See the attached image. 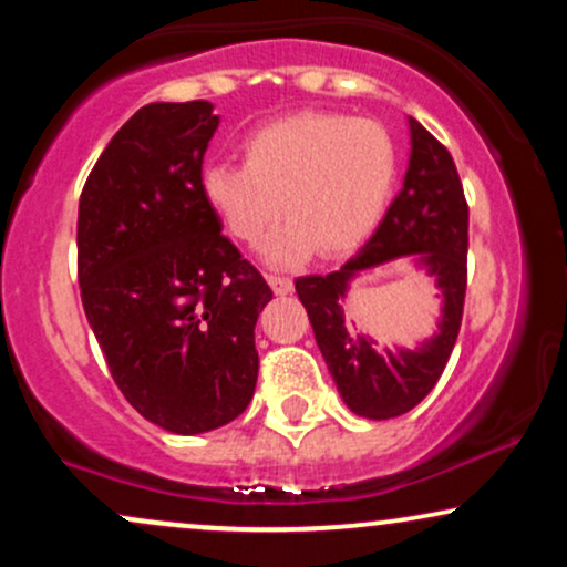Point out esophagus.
Instances as JSON below:
<instances>
[{
    "mask_svg": "<svg viewBox=\"0 0 567 567\" xmlns=\"http://www.w3.org/2000/svg\"><path fill=\"white\" fill-rule=\"evenodd\" d=\"M266 279H269V288L275 290V296H288V292H292V279L279 275H269Z\"/></svg>",
    "mask_w": 567,
    "mask_h": 567,
    "instance_id": "obj_1",
    "label": "esophagus"
}]
</instances>
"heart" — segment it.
I'll use <instances>...</instances> for the list:
<instances>
[{
	"label": "heart",
	"mask_w": 567,
	"mask_h": 567,
	"mask_svg": "<svg viewBox=\"0 0 567 567\" xmlns=\"http://www.w3.org/2000/svg\"><path fill=\"white\" fill-rule=\"evenodd\" d=\"M245 165L213 162L199 197L237 243L266 245V261L292 266L320 250L347 256L373 234L396 184V146L373 120L298 112L266 122L243 141Z\"/></svg>",
	"instance_id": "heart-1"
}]
</instances>
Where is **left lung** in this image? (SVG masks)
<instances>
[{"label":"left lung","mask_w":567,"mask_h":567,"mask_svg":"<svg viewBox=\"0 0 567 567\" xmlns=\"http://www.w3.org/2000/svg\"><path fill=\"white\" fill-rule=\"evenodd\" d=\"M408 127L410 159L402 192L373 237L338 271L296 279L338 394L351 413L370 421L396 419L432 392L451 360L464 315L470 247L464 188L451 152L413 116H408ZM396 257H410L435 279L443 298L441 320L435 336L419 348H395L381 355L372 339L350 329L342 303L354 278Z\"/></svg>","instance_id":"1"}]
</instances>
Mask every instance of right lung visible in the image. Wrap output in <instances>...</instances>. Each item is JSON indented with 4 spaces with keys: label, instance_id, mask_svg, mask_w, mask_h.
<instances>
[{
    "label": "right lung",
    "instance_id": "1",
    "mask_svg": "<svg viewBox=\"0 0 567 567\" xmlns=\"http://www.w3.org/2000/svg\"><path fill=\"white\" fill-rule=\"evenodd\" d=\"M213 103H148L103 148L80 197L82 306L116 386L173 434L229 424L258 381L271 288L199 197Z\"/></svg>",
    "mask_w": 567,
    "mask_h": 567
}]
</instances>
